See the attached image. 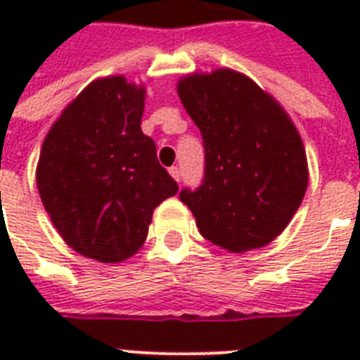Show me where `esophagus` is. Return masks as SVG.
<instances>
[{"instance_id": "1", "label": "esophagus", "mask_w": 360, "mask_h": 360, "mask_svg": "<svg viewBox=\"0 0 360 360\" xmlns=\"http://www.w3.org/2000/svg\"><path fill=\"white\" fill-rule=\"evenodd\" d=\"M169 175H172V177L177 181V183L181 181V172H179V168H177V166H172V168H169Z\"/></svg>"}]
</instances>
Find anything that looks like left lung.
Segmentation results:
<instances>
[{
  "mask_svg": "<svg viewBox=\"0 0 360 360\" xmlns=\"http://www.w3.org/2000/svg\"><path fill=\"white\" fill-rule=\"evenodd\" d=\"M177 93L205 147L203 183L179 194L200 233L230 252L269 245L307 192L299 130L273 95L233 69L183 76Z\"/></svg>",
  "mask_w": 360,
  "mask_h": 360,
  "instance_id": "8db88e82",
  "label": "left lung"
}]
</instances>
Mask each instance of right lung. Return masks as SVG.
Instances as JSON below:
<instances>
[{"mask_svg":"<svg viewBox=\"0 0 360 360\" xmlns=\"http://www.w3.org/2000/svg\"><path fill=\"white\" fill-rule=\"evenodd\" d=\"M146 86L93 80L42 141L37 188L53 228L78 254L120 263L140 250L157 205L177 194L141 132Z\"/></svg>","mask_w":360,"mask_h":360,"instance_id":"obj_1","label":"right lung"}]
</instances>
